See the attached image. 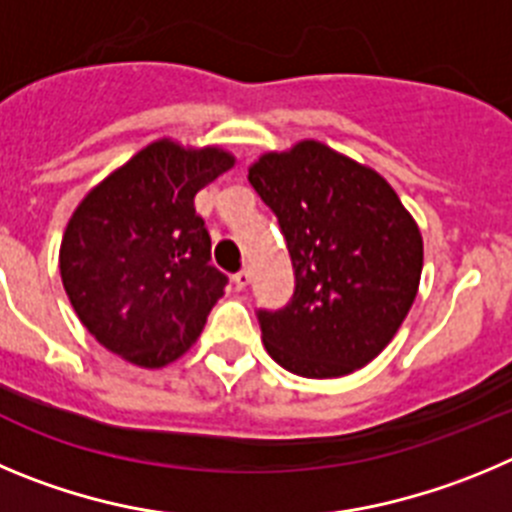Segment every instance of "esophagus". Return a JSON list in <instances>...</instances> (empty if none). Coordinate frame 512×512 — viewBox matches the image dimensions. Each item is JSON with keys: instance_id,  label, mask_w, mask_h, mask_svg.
I'll return each mask as SVG.
<instances>
[{"instance_id": "obj_1", "label": "esophagus", "mask_w": 512, "mask_h": 512, "mask_svg": "<svg viewBox=\"0 0 512 512\" xmlns=\"http://www.w3.org/2000/svg\"><path fill=\"white\" fill-rule=\"evenodd\" d=\"M232 280H234V285H237L239 290H245L247 285H250V280H252V270H250V267H245V270H239V273L234 275Z\"/></svg>"}]
</instances>
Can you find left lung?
<instances>
[{"instance_id": "1", "label": "left lung", "mask_w": 512, "mask_h": 512, "mask_svg": "<svg viewBox=\"0 0 512 512\" xmlns=\"http://www.w3.org/2000/svg\"><path fill=\"white\" fill-rule=\"evenodd\" d=\"M296 273L288 306L257 311L267 354L293 375L342 377L388 347L416 301L423 239L380 173L303 140L250 165Z\"/></svg>"}]
</instances>
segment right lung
Instances as JSON below:
<instances>
[{"label":"right lung","instance_id":"add662e5","mask_svg":"<svg viewBox=\"0 0 512 512\" xmlns=\"http://www.w3.org/2000/svg\"><path fill=\"white\" fill-rule=\"evenodd\" d=\"M234 165L222 147L158 140L76 206L61 242V278L96 342L137 367L191 349L227 275L211 260L196 193Z\"/></svg>","mask_w":512,"mask_h":512}]
</instances>
